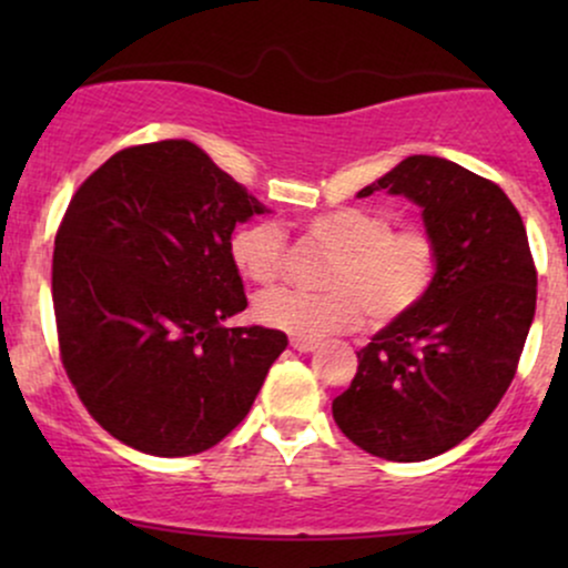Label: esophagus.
I'll return each mask as SVG.
<instances>
[{"label":"esophagus","mask_w":568,"mask_h":568,"mask_svg":"<svg viewBox=\"0 0 568 568\" xmlns=\"http://www.w3.org/2000/svg\"><path fill=\"white\" fill-rule=\"evenodd\" d=\"M291 347L296 349V352H312L317 347V342L315 338H302V336H293L291 338Z\"/></svg>","instance_id":"1"}]
</instances>
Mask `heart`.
<instances>
[{
	"label": "heart",
	"mask_w": 568,
	"mask_h": 568,
	"mask_svg": "<svg viewBox=\"0 0 568 568\" xmlns=\"http://www.w3.org/2000/svg\"><path fill=\"white\" fill-rule=\"evenodd\" d=\"M306 237L328 262L323 291L272 288L253 298V315L266 328L323 338L363 325H393L414 315L429 296L438 272V247L422 226H397L382 211L342 205L304 221ZM230 258L253 283H272L285 272V232L272 221L234 230Z\"/></svg>",
	"instance_id": "heart-1"
}]
</instances>
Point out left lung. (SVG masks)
<instances>
[{
    "label": "left lung",
    "instance_id": "left-lung-1",
    "mask_svg": "<svg viewBox=\"0 0 568 568\" xmlns=\"http://www.w3.org/2000/svg\"><path fill=\"white\" fill-rule=\"evenodd\" d=\"M382 189L422 207L438 272L414 315L357 352L334 419L363 452L425 462L475 433L510 387L537 306V270L510 197L467 168L414 154L357 197Z\"/></svg>",
    "mask_w": 568,
    "mask_h": 568
}]
</instances>
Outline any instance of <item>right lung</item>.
Masks as SVG:
<instances>
[{"label": "right lung", "mask_w": 568, "mask_h": 568, "mask_svg": "<svg viewBox=\"0 0 568 568\" xmlns=\"http://www.w3.org/2000/svg\"><path fill=\"white\" fill-rule=\"evenodd\" d=\"M264 211L184 139L122 149L71 197L53 253L58 344L84 408L125 446H216L288 347L283 331L224 325L247 306L230 237Z\"/></svg>", "instance_id": "1"}]
</instances>
